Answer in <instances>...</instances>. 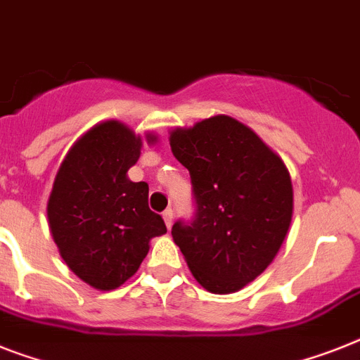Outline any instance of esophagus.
I'll list each match as a JSON object with an SVG mask.
<instances>
[{
	"instance_id": "34e87169",
	"label": "esophagus",
	"mask_w": 360,
	"mask_h": 360,
	"mask_svg": "<svg viewBox=\"0 0 360 360\" xmlns=\"http://www.w3.org/2000/svg\"><path fill=\"white\" fill-rule=\"evenodd\" d=\"M162 217H165L166 226H168V229H170L172 223H174V210H172V208H166L165 212H162Z\"/></svg>"
}]
</instances>
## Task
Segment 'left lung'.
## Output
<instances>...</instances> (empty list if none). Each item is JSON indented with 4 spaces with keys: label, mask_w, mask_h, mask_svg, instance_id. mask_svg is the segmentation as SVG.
I'll list each match as a JSON object with an SVG mask.
<instances>
[{
    "label": "left lung",
    "mask_w": 360,
    "mask_h": 360,
    "mask_svg": "<svg viewBox=\"0 0 360 360\" xmlns=\"http://www.w3.org/2000/svg\"><path fill=\"white\" fill-rule=\"evenodd\" d=\"M188 168L195 214L172 236L207 291H240L264 273L292 217V185L282 159L238 120L217 115L170 135Z\"/></svg>",
    "instance_id": "8db88e82"
}]
</instances>
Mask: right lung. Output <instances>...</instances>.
Wrapping results in <instances>:
<instances>
[{
    "mask_svg": "<svg viewBox=\"0 0 360 360\" xmlns=\"http://www.w3.org/2000/svg\"><path fill=\"white\" fill-rule=\"evenodd\" d=\"M153 141L148 135V143ZM141 146V137L124 124H96L60 165L47 205L63 262L101 291L134 276L150 240L166 232L165 219L148 207V183L126 177Z\"/></svg>",
    "mask_w": 360,
    "mask_h": 360,
    "instance_id": "right-lung-1",
    "label": "right lung"
}]
</instances>
